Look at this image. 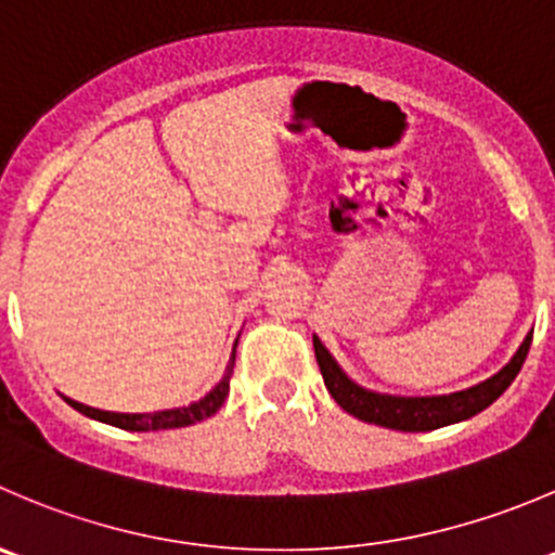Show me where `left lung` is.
<instances>
[{
	"label": "left lung",
	"mask_w": 555,
	"mask_h": 555,
	"mask_svg": "<svg viewBox=\"0 0 555 555\" xmlns=\"http://www.w3.org/2000/svg\"><path fill=\"white\" fill-rule=\"evenodd\" d=\"M529 347H531V333L526 336V341L520 344L515 358L509 360L499 374H493L491 379L480 382V385L469 387V390L450 392V396L401 398V396H382V392H371L365 390V387L354 385V382L338 369V363L331 358V352L322 347L320 338L314 336L317 365H320L322 379H325V387L333 396V401H336L344 412L358 417V421L392 428V431H434V428L450 426V423L466 421V417H472V414L482 412V409L491 406V403L496 401L509 385H513L520 365H524L526 354H529Z\"/></svg>",
	"instance_id": "obj_1"
}]
</instances>
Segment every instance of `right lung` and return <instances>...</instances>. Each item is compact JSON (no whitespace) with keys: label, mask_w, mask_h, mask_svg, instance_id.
Segmentation results:
<instances>
[{"label":"right lung","mask_w":555,"mask_h":555,"mask_svg":"<svg viewBox=\"0 0 555 555\" xmlns=\"http://www.w3.org/2000/svg\"><path fill=\"white\" fill-rule=\"evenodd\" d=\"M233 365H235V354H233V360H230L224 379L219 382V385L214 387L206 398H201L197 403H190V406L168 409V412L118 414V412H102V409L86 406V403L73 401V398H67V403L69 406L78 409L80 414H86V417H94V421L107 423V426L124 428V431H163V428H184V426H192V423H197V421H206V417H211V414L222 406L224 398H228V392H230V374H233Z\"/></svg>","instance_id":"obj_1"}]
</instances>
